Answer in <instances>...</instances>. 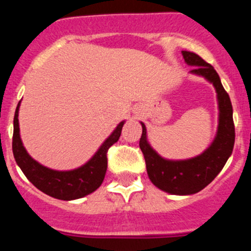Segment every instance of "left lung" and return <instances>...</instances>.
Wrapping results in <instances>:
<instances>
[{
    "instance_id": "8db88e82",
    "label": "left lung",
    "mask_w": 251,
    "mask_h": 251,
    "mask_svg": "<svg viewBox=\"0 0 251 251\" xmlns=\"http://www.w3.org/2000/svg\"><path fill=\"white\" fill-rule=\"evenodd\" d=\"M181 54L188 65L194 66L191 73L205 77L214 85L220 109L217 134L211 145L197 157L185 160H169L160 157L151 148L146 137L145 125L140 123L143 133L139 146L145 158L150 180L158 189L171 195H192L209 185L226 165L234 149L235 126L231 101L217 72L196 53L183 50Z\"/></svg>"
}]
</instances>
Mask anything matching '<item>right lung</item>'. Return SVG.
<instances>
[{
	"label": "right lung",
	"mask_w": 251,
	"mask_h": 251,
	"mask_svg": "<svg viewBox=\"0 0 251 251\" xmlns=\"http://www.w3.org/2000/svg\"><path fill=\"white\" fill-rule=\"evenodd\" d=\"M21 102V101H20ZM17 105L14 117L13 153L17 165L22 170L28 180L43 194L62 201H72L82 198L92 194L101 185L107 170V151L118 142L124 123L122 122L102 143L96 154L85 165L70 171H56L41 165L34 160L25 151L19 127V108Z\"/></svg>",
	"instance_id": "1"
}]
</instances>
